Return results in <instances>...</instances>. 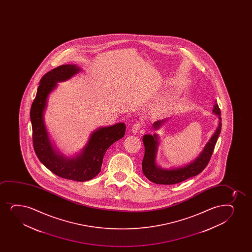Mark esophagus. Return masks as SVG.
Instances as JSON below:
<instances>
[{"label": "esophagus", "instance_id": "34e87169", "mask_svg": "<svg viewBox=\"0 0 252 252\" xmlns=\"http://www.w3.org/2000/svg\"><path fill=\"white\" fill-rule=\"evenodd\" d=\"M142 127H143V122L136 121L133 124L131 129H132V132H133V133H136L141 129Z\"/></svg>", "mask_w": 252, "mask_h": 252}]
</instances>
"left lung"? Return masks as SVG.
<instances>
[{
	"label": "left lung",
	"instance_id": "left-lung-1",
	"mask_svg": "<svg viewBox=\"0 0 252 252\" xmlns=\"http://www.w3.org/2000/svg\"><path fill=\"white\" fill-rule=\"evenodd\" d=\"M216 115L219 116L220 124L216 129V132L212 136L208 144L206 145L203 152L200 154L199 157L195 159L192 163L186 165L184 167L172 169V170H163L157 166L156 164L157 147H158V136L157 134H145L143 137V143L145 145V156L142 161V170L145 177L151 182L157 184H165L171 185L182 183L183 181L195 177L205 169L208 162L211 159L212 155L214 152V147L217 143L218 138L221 132V112L217 104L214 105V110ZM165 120H159L154 124V127L158 128L162 123Z\"/></svg>",
	"mask_w": 252,
	"mask_h": 252
}]
</instances>
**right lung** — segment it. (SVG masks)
Returning <instances> with one entry per match:
<instances>
[{"label":"right lung","instance_id":"1","mask_svg":"<svg viewBox=\"0 0 252 252\" xmlns=\"http://www.w3.org/2000/svg\"><path fill=\"white\" fill-rule=\"evenodd\" d=\"M74 64H64L53 69L42 77L30 110L32 144L35 154L49 171L58 177L77 182L93 179L101 171L102 159L107 149L125 136L126 126L120 123L110 127H101L91 135L90 139L79 156L66 159L52 147L44 126L43 113L47 97L59 81H65L78 72Z\"/></svg>","mask_w":252,"mask_h":252}]
</instances>
